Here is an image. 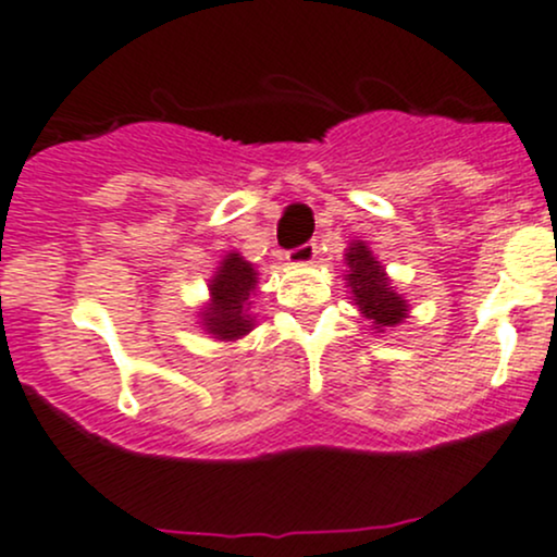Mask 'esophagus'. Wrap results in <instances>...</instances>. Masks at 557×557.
<instances>
[{"label":"esophagus","instance_id":"esophagus-1","mask_svg":"<svg viewBox=\"0 0 557 557\" xmlns=\"http://www.w3.org/2000/svg\"><path fill=\"white\" fill-rule=\"evenodd\" d=\"M318 253H320L318 243H304V245H298V248L288 250V253H285V259H288L290 263H312L314 259H318Z\"/></svg>","mask_w":557,"mask_h":557}]
</instances>
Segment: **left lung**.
<instances>
[{
    "label": "left lung",
    "mask_w": 557,
    "mask_h": 557,
    "mask_svg": "<svg viewBox=\"0 0 557 557\" xmlns=\"http://www.w3.org/2000/svg\"><path fill=\"white\" fill-rule=\"evenodd\" d=\"M344 256H347L349 267L344 277H347V288L352 290V301L362 318L371 320L376 331L403 323L408 314L406 298L392 288L384 267L371 253V248L362 239H355Z\"/></svg>",
    "instance_id": "obj_1"
}]
</instances>
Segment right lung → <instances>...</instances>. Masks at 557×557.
Segmentation results:
<instances>
[{
    "instance_id": "right-lung-1",
    "label": "right lung",
    "mask_w": 557,
    "mask_h": 557,
    "mask_svg": "<svg viewBox=\"0 0 557 557\" xmlns=\"http://www.w3.org/2000/svg\"><path fill=\"white\" fill-rule=\"evenodd\" d=\"M259 283V272L239 253L224 256L219 272L210 280V301L202 309V327L219 342H237L253 331V318L248 314V298Z\"/></svg>"
}]
</instances>
